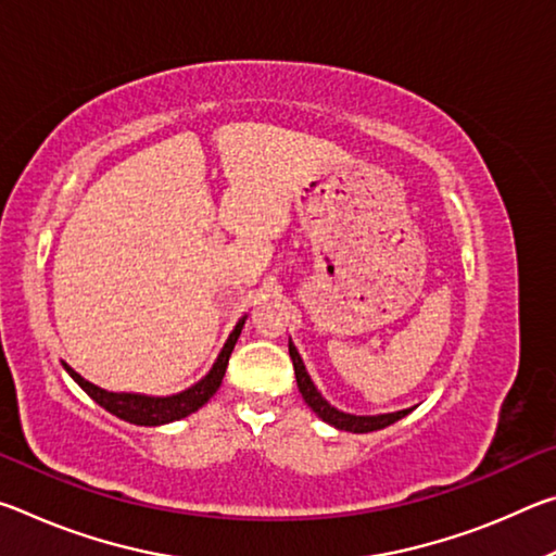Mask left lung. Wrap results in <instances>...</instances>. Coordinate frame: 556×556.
<instances>
[{
    "instance_id": "1",
    "label": "left lung",
    "mask_w": 556,
    "mask_h": 556,
    "mask_svg": "<svg viewBox=\"0 0 556 556\" xmlns=\"http://www.w3.org/2000/svg\"><path fill=\"white\" fill-rule=\"evenodd\" d=\"M289 355H291V363H294V375H296L301 397H304L308 407L316 412L318 419H324L326 425H331L336 429L353 431V434H368V431H378V429L394 425V421L407 417V414L414 409V407H409V409L388 412V414H348V412L336 409L333 404L316 390L312 375L306 372V365H304V361H301L296 345L291 341H289Z\"/></svg>"
}]
</instances>
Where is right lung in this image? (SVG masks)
Masks as SVG:
<instances>
[{
	"label": "right lung",
	"instance_id": "add662e5",
	"mask_svg": "<svg viewBox=\"0 0 556 556\" xmlns=\"http://www.w3.org/2000/svg\"><path fill=\"white\" fill-rule=\"evenodd\" d=\"M248 321V314H244L228 336V341L220 348L218 357H215L213 368L203 375V378L186 388L184 392L176 394H166V397H154V394H139V392H110L102 390L98 384L88 382L83 375L75 372L68 363H63L65 372L86 390L92 400H96L102 409H108L115 417L129 421V425L137 427H162L168 425V421H178L188 417V414L199 412L205 402H208L215 392H218L220 382L225 378V368H228L230 353L238 338L242 333V326Z\"/></svg>",
	"mask_w": 556,
	"mask_h": 556
}]
</instances>
